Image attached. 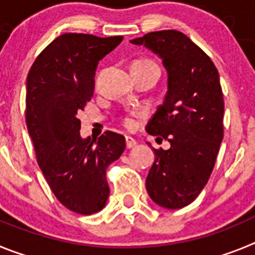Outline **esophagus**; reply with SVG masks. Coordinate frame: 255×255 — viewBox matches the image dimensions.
I'll return each mask as SVG.
<instances>
[{"label": "esophagus", "mask_w": 255, "mask_h": 255, "mask_svg": "<svg viewBox=\"0 0 255 255\" xmlns=\"http://www.w3.org/2000/svg\"><path fill=\"white\" fill-rule=\"evenodd\" d=\"M125 140H126V148H129V149L136 145V140H135L134 138H131V136H126Z\"/></svg>", "instance_id": "esophagus-1"}]
</instances>
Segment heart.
Instances as JSON below:
<instances>
[{"mask_svg":"<svg viewBox=\"0 0 255 255\" xmlns=\"http://www.w3.org/2000/svg\"><path fill=\"white\" fill-rule=\"evenodd\" d=\"M139 61H143V62H153V61H150V60H139ZM125 124L128 126H131L132 125V121L131 120H126Z\"/></svg>","mask_w":255,"mask_h":255,"instance_id":"heart-1","label":"heart"}]
</instances>
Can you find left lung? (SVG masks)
<instances>
[{
	"instance_id": "obj_1",
	"label": "left lung",
	"mask_w": 255,
	"mask_h": 255,
	"mask_svg": "<svg viewBox=\"0 0 255 255\" xmlns=\"http://www.w3.org/2000/svg\"><path fill=\"white\" fill-rule=\"evenodd\" d=\"M130 43L150 49L167 71V93L145 130L171 147L153 148L147 191L163 208H182L208 182L224 139L220 75L211 58L181 31H152Z\"/></svg>"
}]
</instances>
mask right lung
I'll return each mask as SVG.
<instances>
[{"mask_svg": "<svg viewBox=\"0 0 255 255\" xmlns=\"http://www.w3.org/2000/svg\"><path fill=\"white\" fill-rule=\"evenodd\" d=\"M121 40L62 34L40 52L26 78L25 120L38 164L60 203L80 215L106 206V170L125 150V138L114 131L83 139L78 119L93 96L98 62Z\"/></svg>", "mask_w": 255, "mask_h": 255, "instance_id": "obj_1", "label": "right lung"}]
</instances>
